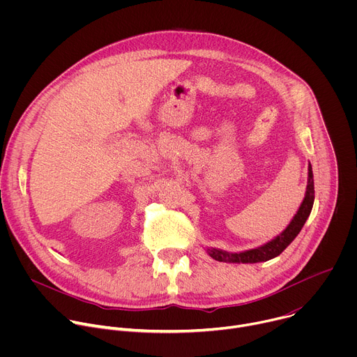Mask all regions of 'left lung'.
Here are the masks:
<instances>
[{
	"mask_svg": "<svg viewBox=\"0 0 357 357\" xmlns=\"http://www.w3.org/2000/svg\"><path fill=\"white\" fill-rule=\"evenodd\" d=\"M314 199H315L314 174H312L311 164H308V182H307V190H305V197L301 203V206L298 208L295 216L289 222V225L277 237H274L273 240L267 241L260 247L244 250V251L231 252L222 248L206 247V252L216 261L233 263V264H254V263H261V261H268L271 259H275L299 234L305 222H307V219L311 215V211L314 206Z\"/></svg>",
	"mask_w": 357,
	"mask_h": 357,
	"instance_id": "8db88e82",
	"label": "left lung"
}]
</instances>
